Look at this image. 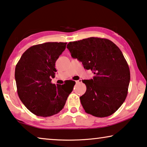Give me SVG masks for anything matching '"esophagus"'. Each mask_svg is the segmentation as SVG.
I'll return each mask as SVG.
<instances>
[{"mask_svg": "<svg viewBox=\"0 0 147 147\" xmlns=\"http://www.w3.org/2000/svg\"><path fill=\"white\" fill-rule=\"evenodd\" d=\"M76 83H81V82H82V79H79V80L76 81Z\"/></svg>", "mask_w": 147, "mask_h": 147, "instance_id": "obj_1", "label": "esophagus"}]
</instances>
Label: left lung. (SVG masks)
<instances>
[{
  "label": "left lung",
  "instance_id": "obj_1",
  "mask_svg": "<svg viewBox=\"0 0 147 147\" xmlns=\"http://www.w3.org/2000/svg\"><path fill=\"white\" fill-rule=\"evenodd\" d=\"M67 48L74 59L95 75L83 80L86 90L80 100L85 112L96 117L113 114L126 100L130 80L122 51L111 40L95 37L69 42Z\"/></svg>",
  "mask_w": 147,
  "mask_h": 147
}]
</instances>
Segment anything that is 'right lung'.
I'll use <instances>...</instances> for the list:
<instances>
[{"mask_svg":"<svg viewBox=\"0 0 147 147\" xmlns=\"http://www.w3.org/2000/svg\"><path fill=\"white\" fill-rule=\"evenodd\" d=\"M67 43L47 42L30 47L16 65L18 94L27 109L37 116L47 117L63 109L74 86L51 83L57 69L55 62Z\"/></svg>","mask_w":147,"mask_h":147,"instance_id":"add662e5","label":"right lung"}]
</instances>
